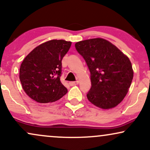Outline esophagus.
<instances>
[{"label": "esophagus", "mask_w": 150, "mask_h": 150, "mask_svg": "<svg viewBox=\"0 0 150 150\" xmlns=\"http://www.w3.org/2000/svg\"><path fill=\"white\" fill-rule=\"evenodd\" d=\"M78 83H79L78 81H76V82H70L69 84L70 86H75V85H77Z\"/></svg>", "instance_id": "obj_1"}]
</instances>
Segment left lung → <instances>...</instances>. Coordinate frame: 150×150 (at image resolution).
Masks as SVG:
<instances>
[{"mask_svg":"<svg viewBox=\"0 0 150 150\" xmlns=\"http://www.w3.org/2000/svg\"><path fill=\"white\" fill-rule=\"evenodd\" d=\"M75 46L91 74L88 100L102 109L116 107L126 96L133 80V70L129 58L103 38L80 41Z\"/></svg>","mask_w":150,"mask_h":150,"instance_id":"8db88e82","label":"left lung"}]
</instances>
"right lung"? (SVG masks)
<instances>
[{
	"instance_id": "right-lung-1",
	"label": "right lung",
	"mask_w": 150,
	"mask_h": 150,
	"mask_svg": "<svg viewBox=\"0 0 150 150\" xmlns=\"http://www.w3.org/2000/svg\"><path fill=\"white\" fill-rule=\"evenodd\" d=\"M71 42L52 40L36 47L25 57L19 69L23 89L38 103H52L62 98L68 90L60 81L63 58Z\"/></svg>"
}]
</instances>
